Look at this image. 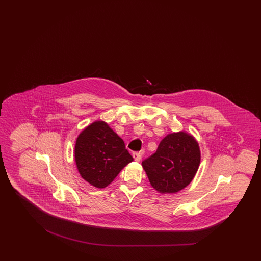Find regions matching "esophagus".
<instances>
[{"mask_svg": "<svg viewBox=\"0 0 261 261\" xmlns=\"http://www.w3.org/2000/svg\"><path fill=\"white\" fill-rule=\"evenodd\" d=\"M133 155L135 161H140L142 160V153L141 152H134Z\"/></svg>", "mask_w": 261, "mask_h": 261, "instance_id": "obj_1", "label": "esophagus"}]
</instances>
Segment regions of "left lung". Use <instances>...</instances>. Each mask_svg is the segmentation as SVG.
Wrapping results in <instances>:
<instances>
[{
  "label": "left lung",
  "instance_id": "left-lung-1",
  "mask_svg": "<svg viewBox=\"0 0 261 261\" xmlns=\"http://www.w3.org/2000/svg\"><path fill=\"white\" fill-rule=\"evenodd\" d=\"M200 146L185 132L168 134L153 155L142 162L150 184L160 193H175L189 186L199 169Z\"/></svg>",
  "mask_w": 261,
  "mask_h": 261
}]
</instances>
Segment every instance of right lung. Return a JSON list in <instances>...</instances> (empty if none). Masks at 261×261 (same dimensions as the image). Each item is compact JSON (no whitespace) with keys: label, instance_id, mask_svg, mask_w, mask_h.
Here are the masks:
<instances>
[{"label":"right lung","instance_id":"add662e5","mask_svg":"<svg viewBox=\"0 0 261 261\" xmlns=\"http://www.w3.org/2000/svg\"><path fill=\"white\" fill-rule=\"evenodd\" d=\"M74 158L80 175L103 189L133 161L122 139L105 121H95L78 135Z\"/></svg>","mask_w":261,"mask_h":261}]
</instances>
